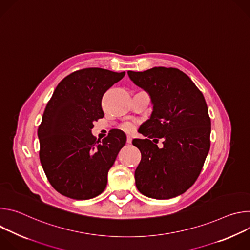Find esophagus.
I'll use <instances>...</instances> for the list:
<instances>
[{
  "instance_id": "obj_1",
  "label": "esophagus",
  "mask_w": 250,
  "mask_h": 250,
  "mask_svg": "<svg viewBox=\"0 0 250 250\" xmlns=\"http://www.w3.org/2000/svg\"><path fill=\"white\" fill-rule=\"evenodd\" d=\"M131 141H132V137H131L130 135H127V137H126V142H127V144H131Z\"/></svg>"
}]
</instances>
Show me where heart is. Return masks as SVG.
<instances>
[{"label":"heart","mask_w":250,"mask_h":250,"mask_svg":"<svg viewBox=\"0 0 250 250\" xmlns=\"http://www.w3.org/2000/svg\"><path fill=\"white\" fill-rule=\"evenodd\" d=\"M122 128H123L124 130H125V131L130 132V131H132V130H133L134 125H133V124H132V123L126 122V123H124V124L122 125Z\"/></svg>","instance_id":"1"}]
</instances>
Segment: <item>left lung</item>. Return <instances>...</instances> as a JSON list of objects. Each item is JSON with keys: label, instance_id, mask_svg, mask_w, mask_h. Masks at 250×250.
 Wrapping results in <instances>:
<instances>
[{"label": "left lung", "instance_id": "obj_1", "mask_svg": "<svg viewBox=\"0 0 250 250\" xmlns=\"http://www.w3.org/2000/svg\"><path fill=\"white\" fill-rule=\"evenodd\" d=\"M127 74L153 104L150 119L141 125L146 138L132 140L141 152L134 172L136 188L158 200L179 196L195 183L209 150L210 119L205 98L177 68L154 67ZM159 138L164 139L162 149L156 145Z\"/></svg>", "mask_w": 250, "mask_h": 250}]
</instances>
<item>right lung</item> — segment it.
I'll return each instance as SVG.
<instances>
[{
    "label": "right lung",
    "instance_id": "add662e5",
    "mask_svg": "<svg viewBox=\"0 0 250 250\" xmlns=\"http://www.w3.org/2000/svg\"><path fill=\"white\" fill-rule=\"evenodd\" d=\"M125 75L102 68L75 71L57 85L47 103L38 130L40 159L61 195L88 200L105 189L108 172L126 137L118 129L100 141L91 129L104 117V94Z\"/></svg>",
    "mask_w": 250,
    "mask_h": 250
}]
</instances>
